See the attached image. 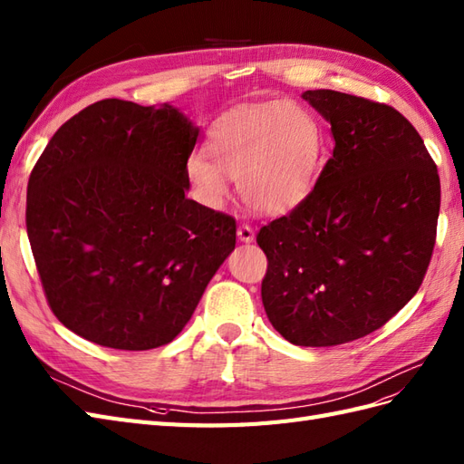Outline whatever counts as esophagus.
Returning a JSON list of instances; mask_svg holds the SVG:
<instances>
[{
    "label": "esophagus",
    "instance_id": "obj_1",
    "mask_svg": "<svg viewBox=\"0 0 464 464\" xmlns=\"http://www.w3.org/2000/svg\"><path fill=\"white\" fill-rule=\"evenodd\" d=\"M237 237H240V242L249 244V242H254L256 232L252 227H249V224H240V227H237Z\"/></svg>",
    "mask_w": 464,
    "mask_h": 464
}]
</instances>
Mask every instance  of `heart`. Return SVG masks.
Returning a JSON list of instances; mask_svg holds the SVG:
<instances>
[{"mask_svg":"<svg viewBox=\"0 0 464 464\" xmlns=\"http://www.w3.org/2000/svg\"><path fill=\"white\" fill-rule=\"evenodd\" d=\"M324 134L312 112L295 102L242 105L224 112L208 130L207 155L189 160L191 181L210 205L240 181L244 201L263 215L298 205L314 185Z\"/></svg>","mask_w":464,"mask_h":464,"instance_id":"b5f03b06","label":"heart"}]
</instances>
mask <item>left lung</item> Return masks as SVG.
Returning a JSON list of instances; mask_svg holds the SVG:
<instances>
[{
    "mask_svg": "<svg viewBox=\"0 0 464 464\" xmlns=\"http://www.w3.org/2000/svg\"><path fill=\"white\" fill-rule=\"evenodd\" d=\"M303 97L332 124L314 189L257 232L261 300L286 342L332 347L379 330L408 304L431 261L441 183L394 107L334 90Z\"/></svg>",
    "mask_w": 464,
    "mask_h": 464,
    "instance_id": "obj_1",
    "label": "left lung"
}]
</instances>
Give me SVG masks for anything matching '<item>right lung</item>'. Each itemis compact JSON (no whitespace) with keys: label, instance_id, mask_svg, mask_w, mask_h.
I'll use <instances>...</instances> for the list:
<instances>
[{"label":"right lung","instance_id":"right-lung-1","mask_svg":"<svg viewBox=\"0 0 464 464\" xmlns=\"http://www.w3.org/2000/svg\"><path fill=\"white\" fill-rule=\"evenodd\" d=\"M198 129L178 109L103 99L54 132L27 187V234L54 316L97 345L169 343L236 246L187 198Z\"/></svg>","mask_w":464,"mask_h":464}]
</instances>
